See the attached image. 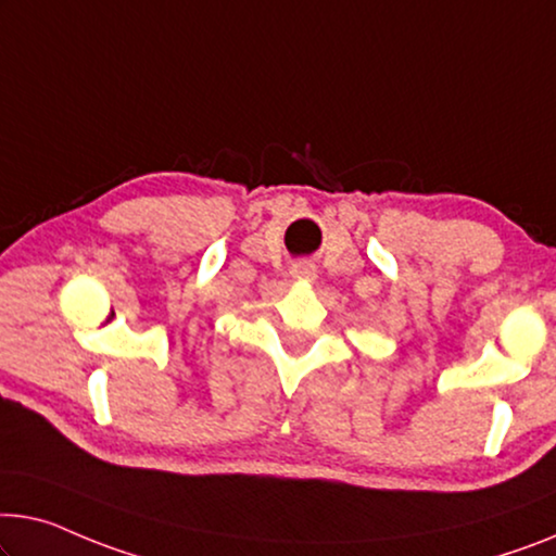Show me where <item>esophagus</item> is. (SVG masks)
<instances>
[{
  "label": "esophagus",
  "instance_id": "obj_1",
  "mask_svg": "<svg viewBox=\"0 0 556 556\" xmlns=\"http://www.w3.org/2000/svg\"><path fill=\"white\" fill-rule=\"evenodd\" d=\"M292 277L294 279H314V267L312 264H294Z\"/></svg>",
  "mask_w": 556,
  "mask_h": 556
}]
</instances>
